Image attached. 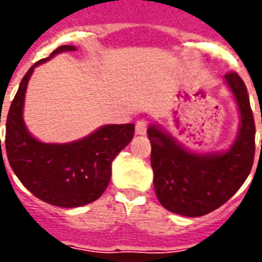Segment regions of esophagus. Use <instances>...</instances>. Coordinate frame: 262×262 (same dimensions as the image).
I'll return each mask as SVG.
<instances>
[{"label":"esophagus","mask_w":262,"mask_h":262,"mask_svg":"<svg viewBox=\"0 0 262 262\" xmlns=\"http://www.w3.org/2000/svg\"><path fill=\"white\" fill-rule=\"evenodd\" d=\"M148 129V123L145 119H140L136 122V133L137 135H145Z\"/></svg>","instance_id":"34e87169"}]
</instances>
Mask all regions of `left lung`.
<instances>
[{"instance_id": "1", "label": "left lung", "mask_w": 262, "mask_h": 262, "mask_svg": "<svg viewBox=\"0 0 262 262\" xmlns=\"http://www.w3.org/2000/svg\"><path fill=\"white\" fill-rule=\"evenodd\" d=\"M224 79L241 113L239 135L227 152L191 154L155 125L148 129L156 197L178 215L197 217L217 209L235 194L252 170L256 125L248 90L236 72H228Z\"/></svg>"}]
</instances>
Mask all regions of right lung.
<instances>
[{
	"label": "right lung",
	"instance_id": "right-lung-1",
	"mask_svg": "<svg viewBox=\"0 0 262 262\" xmlns=\"http://www.w3.org/2000/svg\"><path fill=\"white\" fill-rule=\"evenodd\" d=\"M75 50L76 47L68 45L59 46L49 58L38 61L27 72L6 117L4 145L20 182L35 197L62 208L81 207L98 200L110 182L111 162L135 136L133 123L104 125L85 139L68 144L40 143L28 133L23 121V106L34 68L58 53Z\"/></svg>",
	"mask_w": 262,
	"mask_h": 262
}]
</instances>
